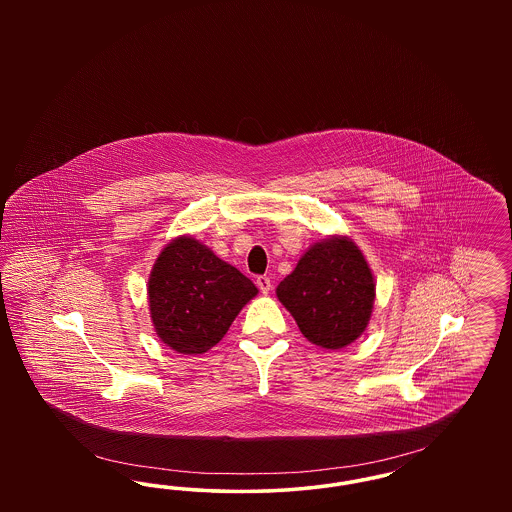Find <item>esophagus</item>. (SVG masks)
Returning a JSON list of instances; mask_svg holds the SVG:
<instances>
[{
    "instance_id": "34e87169",
    "label": "esophagus",
    "mask_w": 512,
    "mask_h": 512,
    "mask_svg": "<svg viewBox=\"0 0 512 512\" xmlns=\"http://www.w3.org/2000/svg\"><path fill=\"white\" fill-rule=\"evenodd\" d=\"M257 286H259L261 292L268 293L272 290V280H270L268 276H259V278H257Z\"/></svg>"
}]
</instances>
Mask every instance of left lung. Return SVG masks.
Returning a JSON list of instances; mask_svg holds the SVG:
<instances>
[{
    "instance_id": "8db88e82",
    "label": "left lung",
    "mask_w": 512,
    "mask_h": 512,
    "mask_svg": "<svg viewBox=\"0 0 512 512\" xmlns=\"http://www.w3.org/2000/svg\"><path fill=\"white\" fill-rule=\"evenodd\" d=\"M276 295L307 340L341 349L365 332L376 288L361 249L347 238H330L299 259Z\"/></svg>"
}]
</instances>
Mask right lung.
Here are the masks:
<instances>
[{"mask_svg":"<svg viewBox=\"0 0 512 512\" xmlns=\"http://www.w3.org/2000/svg\"><path fill=\"white\" fill-rule=\"evenodd\" d=\"M147 293L157 336L178 353L199 355L224 338L257 288L209 247L182 236L157 257Z\"/></svg>","mask_w":512,"mask_h":512,"instance_id":"obj_1","label":"right lung"}]
</instances>
